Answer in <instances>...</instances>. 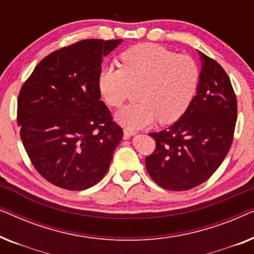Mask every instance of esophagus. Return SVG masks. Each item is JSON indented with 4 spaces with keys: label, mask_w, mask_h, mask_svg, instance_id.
Listing matches in <instances>:
<instances>
[{
    "label": "esophagus",
    "mask_w": 254,
    "mask_h": 254,
    "mask_svg": "<svg viewBox=\"0 0 254 254\" xmlns=\"http://www.w3.org/2000/svg\"><path fill=\"white\" fill-rule=\"evenodd\" d=\"M135 134H136V131L127 129V128H125V129H124V137L126 138V140H128V138H130L131 136H134Z\"/></svg>",
    "instance_id": "obj_1"
}]
</instances>
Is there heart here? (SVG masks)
<instances>
[{
	"mask_svg": "<svg viewBox=\"0 0 254 254\" xmlns=\"http://www.w3.org/2000/svg\"><path fill=\"white\" fill-rule=\"evenodd\" d=\"M121 68L100 69L98 88L107 105L118 107L137 88L138 103L123 107L116 120L128 129L148 127L157 119H179L195 95L199 69L189 55L176 54L155 44H141L124 52Z\"/></svg>",
	"mask_w": 254,
	"mask_h": 254,
	"instance_id": "b5f03b06",
	"label": "heart"
}]
</instances>
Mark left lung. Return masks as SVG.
I'll list each match as a JSON object with an SVG mask.
<instances>
[{"instance_id": "1", "label": "left lung", "mask_w": 254, "mask_h": 254, "mask_svg": "<svg viewBox=\"0 0 254 254\" xmlns=\"http://www.w3.org/2000/svg\"><path fill=\"white\" fill-rule=\"evenodd\" d=\"M197 53L196 95L172 126L149 134L156 149L145 157V166L152 180L170 190H190L210 178L234 138L237 99L230 78L216 61Z\"/></svg>"}]
</instances>
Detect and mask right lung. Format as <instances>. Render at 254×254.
<instances>
[{"instance_id":"right-lung-1","label":"right lung","mask_w":254,"mask_h":254,"mask_svg":"<svg viewBox=\"0 0 254 254\" xmlns=\"http://www.w3.org/2000/svg\"><path fill=\"white\" fill-rule=\"evenodd\" d=\"M121 43L86 39L55 51L20 89V138L37 171L55 186L82 190L96 185L123 140L98 88L103 58Z\"/></svg>"}]
</instances>
